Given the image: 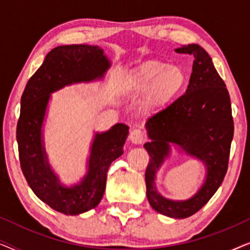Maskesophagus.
Masks as SVG:
<instances>
[{
    "label": "esophagus",
    "mask_w": 250,
    "mask_h": 250,
    "mask_svg": "<svg viewBox=\"0 0 250 250\" xmlns=\"http://www.w3.org/2000/svg\"><path fill=\"white\" fill-rule=\"evenodd\" d=\"M129 140L135 145H140V143L145 141V132L140 128L132 129L131 133H129Z\"/></svg>",
    "instance_id": "34e87169"
}]
</instances>
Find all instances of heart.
Returning a JSON list of instances; mask_svg holds the SVG:
<instances>
[{
	"instance_id": "obj_1",
	"label": "heart",
	"mask_w": 250,
	"mask_h": 250,
	"mask_svg": "<svg viewBox=\"0 0 250 250\" xmlns=\"http://www.w3.org/2000/svg\"><path fill=\"white\" fill-rule=\"evenodd\" d=\"M187 82L182 68L158 60H149L129 71L124 82V90L128 95L146 94L145 107L148 110L169 104Z\"/></svg>"
}]
</instances>
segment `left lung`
<instances>
[{
  "instance_id": "8db88e82",
  "label": "left lung",
  "mask_w": 250,
  "mask_h": 250,
  "mask_svg": "<svg viewBox=\"0 0 250 250\" xmlns=\"http://www.w3.org/2000/svg\"><path fill=\"white\" fill-rule=\"evenodd\" d=\"M177 53L192 54V73L186 93L151 116L146 127L151 142L145 148L150 156L146 170V197L160 214L186 218L206 205L223 182L229 167L234 125L230 94L206 51L198 44L177 47ZM176 143L207 164V182L196 196L186 202H172L156 193L154 175Z\"/></svg>"
}]
</instances>
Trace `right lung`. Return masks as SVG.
I'll list each match as a JSON object with an SVG mask.
<instances>
[{"label":"right lung","instance_id":"add662e5","mask_svg":"<svg viewBox=\"0 0 250 250\" xmlns=\"http://www.w3.org/2000/svg\"><path fill=\"white\" fill-rule=\"evenodd\" d=\"M109 61L98 46L73 44L54 47L36 73L29 78L20 101L17 142L20 167L34 193L43 203L68 215L94 208L104 197L109 166L123 155L128 127L116 124L108 132L95 135L88 172L81 184L63 188L58 183L45 159L41 128L50 93L64 85L101 78Z\"/></svg>","mask_w":250,"mask_h":250}]
</instances>
